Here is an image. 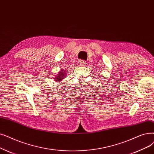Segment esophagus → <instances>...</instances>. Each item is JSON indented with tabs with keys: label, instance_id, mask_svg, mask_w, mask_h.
Returning a JSON list of instances; mask_svg holds the SVG:
<instances>
[{
	"label": "esophagus",
	"instance_id": "1",
	"mask_svg": "<svg viewBox=\"0 0 154 154\" xmlns=\"http://www.w3.org/2000/svg\"><path fill=\"white\" fill-rule=\"evenodd\" d=\"M80 65H81V66H85L86 65V62L84 61V60H81L80 61Z\"/></svg>",
	"mask_w": 154,
	"mask_h": 154
}]
</instances>
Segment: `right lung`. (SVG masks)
<instances>
[{"label": "right lung", "instance_id": "right-lung-1", "mask_svg": "<svg viewBox=\"0 0 154 154\" xmlns=\"http://www.w3.org/2000/svg\"><path fill=\"white\" fill-rule=\"evenodd\" d=\"M65 75H66V74H65L64 71L61 70L60 72H59V73H57V75L56 77L55 78V81L59 82V81H62V80L65 78Z\"/></svg>", "mask_w": 154, "mask_h": 154}]
</instances>
